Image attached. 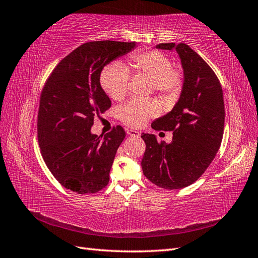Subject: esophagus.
<instances>
[{"instance_id":"34e87169","label":"esophagus","mask_w":258,"mask_h":258,"mask_svg":"<svg viewBox=\"0 0 258 258\" xmlns=\"http://www.w3.org/2000/svg\"><path fill=\"white\" fill-rule=\"evenodd\" d=\"M127 134H128L130 136H133V138H140V132H138V131L128 130V131H127Z\"/></svg>"}]
</instances>
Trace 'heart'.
<instances>
[{"instance_id": "1", "label": "heart", "mask_w": 258, "mask_h": 258, "mask_svg": "<svg viewBox=\"0 0 258 258\" xmlns=\"http://www.w3.org/2000/svg\"><path fill=\"white\" fill-rule=\"evenodd\" d=\"M131 67L136 73L152 79L153 90L164 102L173 103L179 97L184 87L183 71L173 67L166 53L150 50L135 52L130 56ZM130 70L120 62H112L103 69L101 86L114 101H122L128 93ZM158 113V104L153 98H134L119 108L118 116L130 127L138 128Z\"/></svg>"}]
</instances>
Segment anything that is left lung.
Instances as JSON below:
<instances>
[{
    "label": "left lung",
    "mask_w": 258,
    "mask_h": 258,
    "mask_svg": "<svg viewBox=\"0 0 258 258\" xmlns=\"http://www.w3.org/2000/svg\"><path fill=\"white\" fill-rule=\"evenodd\" d=\"M156 47L176 50L185 82L176 105L152 123L155 131L173 132L171 143L142 134L146 145L142 168L158 187L178 189L196 182L220 149L225 123L223 90L210 65L185 43H161Z\"/></svg>",
    "instance_id": "8db88e82"
}]
</instances>
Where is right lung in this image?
Instances as JSON below:
<instances>
[{
	"label": "right lung",
	"instance_id": "1",
	"mask_svg": "<svg viewBox=\"0 0 258 258\" xmlns=\"http://www.w3.org/2000/svg\"><path fill=\"white\" fill-rule=\"evenodd\" d=\"M135 47V42L93 41L75 48L48 76L40 97L37 140L46 166L75 193L94 194L108 184L125 138L114 126L104 138L91 133L94 118L111 107L100 76L104 67Z\"/></svg>",
	"mask_w": 258,
	"mask_h": 258
}]
</instances>
